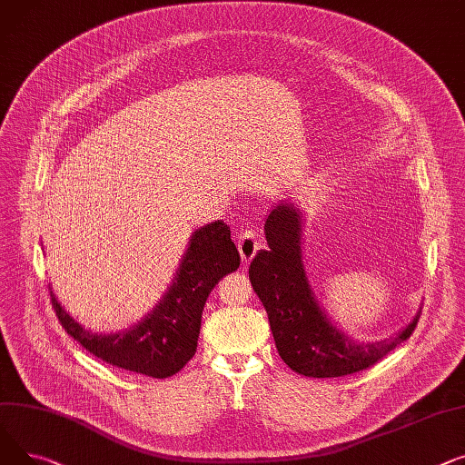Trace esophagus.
<instances>
[{"instance_id": "34e87169", "label": "esophagus", "mask_w": 465, "mask_h": 465, "mask_svg": "<svg viewBox=\"0 0 465 465\" xmlns=\"http://www.w3.org/2000/svg\"><path fill=\"white\" fill-rule=\"evenodd\" d=\"M236 245H238V252L242 255V261L248 264L255 253L259 252L261 243H259V236L253 232V231H242L238 236H236Z\"/></svg>"}]
</instances>
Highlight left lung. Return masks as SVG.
<instances>
[{
  "label": "left lung",
  "mask_w": 465,
  "mask_h": 465,
  "mask_svg": "<svg viewBox=\"0 0 465 465\" xmlns=\"http://www.w3.org/2000/svg\"><path fill=\"white\" fill-rule=\"evenodd\" d=\"M268 250L250 264V280L268 313L283 362L306 377H345L371 368L413 334L420 312L385 341L354 343L326 319L302 264V213L282 203L264 223Z\"/></svg>",
  "instance_id": "left-lung-1"
}]
</instances>
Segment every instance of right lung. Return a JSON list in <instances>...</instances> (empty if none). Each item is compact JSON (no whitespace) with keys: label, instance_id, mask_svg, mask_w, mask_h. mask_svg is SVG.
<instances>
[{"label":"right lung","instance_id":"add662e5","mask_svg":"<svg viewBox=\"0 0 465 465\" xmlns=\"http://www.w3.org/2000/svg\"><path fill=\"white\" fill-rule=\"evenodd\" d=\"M240 266L231 229L222 220L191 236L180 270L165 298L133 329L118 334H92L62 308L50 291L52 308L65 332L106 364L165 379L178 373L197 351L201 317L210 291Z\"/></svg>","mask_w":465,"mask_h":465}]
</instances>
